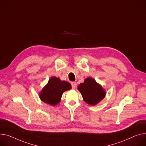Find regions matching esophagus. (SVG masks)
Returning <instances> with one entry per match:
<instances>
[{
    "instance_id": "1",
    "label": "esophagus",
    "mask_w": 146,
    "mask_h": 146,
    "mask_svg": "<svg viewBox=\"0 0 146 146\" xmlns=\"http://www.w3.org/2000/svg\"><path fill=\"white\" fill-rule=\"evenodd\" d=\"M71 85H72V87L73 89H74L75 87H76V83L75 82H71Z\"/></svg>"
}]
</instances>
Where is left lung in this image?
<instances>
[{"label": "left lung", "mask_w": 146, "mask_h": 146, "mask_svg": "<svg viewBox=\"0 0 146 146\" xmlns=\"http://www.w3.org/2000/svg\"><path fill=\"white\" fill-rule=\"evenodd\" d=\"M78 90L81 93L84 102L92 106L99 103L106 95L102 87L91 77L87 78L84 83H80L78 86Z\"/></svg>", "instance_id": "8db88e82"}]
</instances>
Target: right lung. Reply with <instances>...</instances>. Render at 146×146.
Masks as SVG:
<instances>
[{"mask_svg": "<svg viewBox=\"0 0 146 146\" xmlns=\"http://www.w3.org/2000/svg\"><path fill=\"white\" fill-rule=\"evenodd\" d=\"M71 88L69 83L61 81L59 78L53 77L41 92L40 98L44 103L55 106L60 102L63 93Z\"/></svg>", "mask_w": 146, "mask_h": 146, "instance_id": "add662e5", "label": "right lung"}]
</instances>
